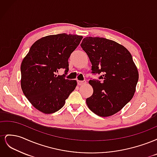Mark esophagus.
Segmentation results:
<instances>
[{"label":"esophagus","mask_w":157,"mask_h":157,"mask_svg":"<svg viewBox=\"0 0 157 157\" xmlns=\"http://www.w3.org/2000/svg\"><path fill=\"white\" fill-rule=\"evenodd\" d=\"M86 83V82L85 80H83V81H82V80H77V84L79 85V86H81V85L85 84Z\"/></svg>","instance_id":"obj_1"}]
</instances>
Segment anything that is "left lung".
Instances as JSON below:
<instances>
[{
  "label": "left lung",
  "instance_id": "8db88e82",
  "mask_svg": "<svg viewBox=\"0 0 157 157\" xmlns=\"http://www.w3.org/2000/svg\"><path fill=\"white\" fill-rule=\"evenodd\" d=\"M80 46L92 63V73L102 79L89 80L94 92L87 105L98 116H111L134 95L139 74L132 56L124 46L105 38L86 37Z\"/></svg>",
  "mask_w": 157,
  "mask_h": 157
}]
</instances>
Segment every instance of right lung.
<instances>
[{
  "label": "right lung",
  "mask_w": 157,
  "mask_h": 157,
  "mask_svg": "<svg viewBox=\"0 0 157 157\" xmlns=\"http://www.w3.org/2000/svg\"><path fill=\"white\" fill-rule=\"evenodd\" d=\"M82 39L65 33L42 37L33 44L21 65V87L33 106L45 114L54 113L65 105L77 86L75 80L65 78L68 59ZM60 68L63 75H56Z\"/></svg>",
  "instance_id": "add662e5"
}]
</instances>
